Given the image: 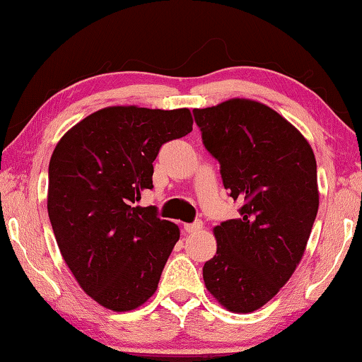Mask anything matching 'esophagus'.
Here are the masks:
<instances>
[{
  "label": "esophagus",
  "instance_id": "obj_1",
  "mask_svg": "<svg viewBox=\"0 0 362 362\" xmlns=\"http://www.w3.org/2000/svg\"><path fill=\"white\" fill-rule=\"evenodd\" d=\"M201 228H203V222H201V220H194L193 223L183 225V230H185L187 233H196V231H199Z\"/></svg>",
  "mask_w": 362,
  "mask_h": 362
}]
</instances>
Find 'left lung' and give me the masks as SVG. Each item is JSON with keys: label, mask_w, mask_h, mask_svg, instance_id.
Wrapping results in <instances>:
<instances>
[{"label": "left lung", "mask_w": 362, "mask_h": 362, "mask_svg": "<svg viewBox=\"0 0 362 362\" xmlns=\"http://www.w3.org/2000/svg\"><path fill=\"white\" fill-rule=\"evenodd\" d=\"M240 218L214 228L217 252L204 263L207 291L235 313H250L279 292L305 252L320 193L310 144L263 103L231 99L193 110Z\"/></svg>", "instance_id": "obj_1"}]
</instances>
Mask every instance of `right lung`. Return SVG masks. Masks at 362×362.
<instances>
[{
  "mask_svg": "<svg viewBox=\"0 0 362 362\" xmlns=\"http://www.w3.org/2000/svg\"><path fill=\"white\" fill-rule=\"evenodd\" d=\"M192 131L188 108L108 107L73 126L52 153L47 212L60 254L108 310H134L156 291L180 231L155 206L136 203L153 188L159 148Z\"/></svg>",
  "mask_w": 362,
  "mask_h": 362,
  "instance_id": "add662e5",
  "label": "right lung"
}]
</instances>
